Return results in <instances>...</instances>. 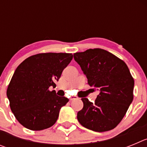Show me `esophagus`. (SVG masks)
Listing matches in <instances>:
<instances>
[{
  "label": "esophagus",
  "mask_w": 147,
  "mask_h": 147,
  "mask_svg": "<svg viewBox=\"0 0 147 147\" xmlns=\"http://www.w3.org/2000/svg\"><path fill=\"white\" fill-rule=\"evenodd\" d=\"M78 97L76 96H71V97H70V100H74V99H77Z\"/></svg>",
  "instance_id": "1"
}]
</instances>
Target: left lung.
Here are the masks:
<instances>
[{
	"mask_svg": "<svg viewBox=\"0 0 147 147\" xmlns=\"http://www.w3.org/2000/svg\"><path fill=\"white\" fill-rule=\"evenodd\" d=\"M74 57L88 85L99 91L94 103L82 98L84 106L78 112V121L95 132L114 129L133 100L134 80L129 68L124 61L101 49L75 53Z\"/></svg>",
	"mask_w": 147,
	"mask_h": 147,
	"instance_id": "1",
	"label": "left lung"
}]
</instances>
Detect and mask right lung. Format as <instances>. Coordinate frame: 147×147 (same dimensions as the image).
<instances>
[{"label": "right lung", "mask_w": 147, "mask_h": 147, "mask_svg": "<svg viewBox=\"0 0 147 147\" xmlns=\"http://www.w3.org/2000/svg\"><path fill=\"white\" fill-rule=\"evenodd\" d=\"M72 54L42 53L31 56L15 70L6 96L10 108L20 124L31 130H42L54 125L61 107L69 101L58 96L56 87Z\"/></svg>", "instance_id": "obj_1"}]
</instances>
